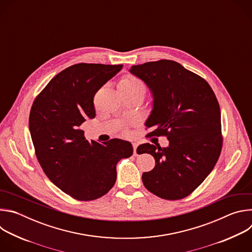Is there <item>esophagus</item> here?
Returning <instances> with one entry per match:
<instances>
[{"mask_svg": "<svg viewBox=\"0 0 252 252\" xmlns=\"http://www.w3.org/2000/svg\"><path fill=\"white\" fill-rule=\"evenodd\" d=\"M137 143L136 142H133L132 143V148H133V154H134V156H136V149H137Z\"/></svg>", "mask_w": 252, "mask_h": 252, "instance_id": "obj_1", "label": "esophagus"}]
</instances>
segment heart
Masks as SVG:
<instances>
[{
    "mask_svg": "<svg viewBox=\"0 0 252 252\" xmlns=\"http://www.w3.org/2000/svg\"><path fill=\"white\" fill-rule=\"evenodd\" d=\"M119 91L126 93H140L146 94L147 86L139 78L134 75L127 74L123 76L119 82Z\"/></svg>",
    "mask_w": 252,
    "mask_h": 252,
    "instance_id": "b5f03b06",
    "label": "heart"
}]
</instances>
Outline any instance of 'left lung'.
I'll return each instance as SVG.
<instances>
[{"mask_svg": "<svg viewBox=\"0 0 252 252\" xmlns=\"http://www.w3.org/2000/svg\"><path fill=\"white\" fill-rule=\"evenodd\" d=\"M130 73L151 89L155 101L147 136H166L168 148L143 143L137 150L156 159L142 173L146 189L157 196L182 199L193 192L213 169L222 149L220 107L200 76L170 60L132 65ZM136 150V152H137Z\"/></svg>", "mask_w": 252, "mask_h": 252, "instance_id": "1", "label": "left lung"}]
</instances>
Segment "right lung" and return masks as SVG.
<instances>
[{
  "mask_svg": "<svg viewBox=\"0 0 252 252\" xmlns=\"http://www.w3.org/2000/svg\"><path fill=\"white\" fill-rule=\"evenodd\" d=\"M122 67L70 65L53 78L32 104L29 127L35 157L55 186L81 201L109 192L117 181V163L133 153L128 141H89L80 128L87 118L95 117V93Z\"/></svg>",
  "mask_w": 252,
  "mask_h": 252,
  "instance_id": "obj_1",
  "label": "right lung"
}]
</instances>
